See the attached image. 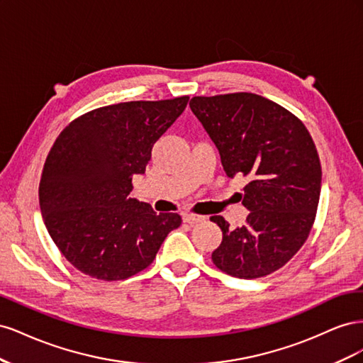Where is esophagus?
Segmentation results:
<instances>
[{
    "mask_svg": "<svg viewBox=\"0 0 363 363\" xmlns=\"http://www.w3.org/2000/svg\"><path fill=\"white\" fill-rule=\"evenodd\" d=\"M183 221L188 223L191 225L194 224H199V223H203L204 221V216H200V215H192V213H183Z\"/></svg>",
    "mask_w": 363,
    "mask_h": 363,
    "instance_id": "obj_1",
    "label": "esophagus"
}]
</instances>
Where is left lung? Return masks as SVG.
Returning <instances> with one entry per match:
<instances>
[{"instance_id":"1","label":"left lung","mask_w":363,"mask_h":363,"mask_svg":"<svg viewBox=\"0 0 363 363\" xmlns=\"http://www.w3.org/2000/svg\"><path fill=\"white\" fill-rule=\"evenodd\" d=\"M199 118L221 156L227 177L248 179L247 223L232 228L212 216L223 240L212 260L228 276L257 279L280 269L306 242L321 194V163L301 121L248 92L194 96Z\"/></svg>"}]
</instances>
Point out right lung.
Here are the masks:
<instances>
[{"instance_id":"add662e5","label":"right lung","mask_w":363,"mask_h":363,"mask_svg":"<svg viewBox=\"0 0 363 363\" xmlns=\"http://www.w3.org/2000/svg\"><path fill=\"white\" fill-rule=\"evenodd\" d=\"M189 96L128 101L74 119L54 142L39 183L42 218L62 255L86 276L125 280L155 260L179 213L130 199L133 175Z\"/></svg>"}]
</instances>
